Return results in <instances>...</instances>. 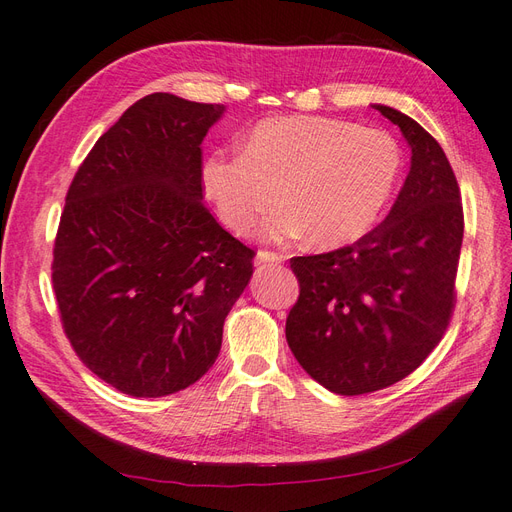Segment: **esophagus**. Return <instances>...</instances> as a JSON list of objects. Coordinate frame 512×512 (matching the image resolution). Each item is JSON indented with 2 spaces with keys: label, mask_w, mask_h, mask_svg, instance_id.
Returning a JSON list of instances; mask_svg holds the SVG:
<instances>
[{
  "label": "esophagus",
  "mask_w": 512,
  "mask_h": 512,
  "mask_svg": "<svg viewBox=\"0 0 512 512\" xmlns=\"http://www.w3.org/2000/svg\"><path fill=\"white\" fill-rule=\"evenodd\" d=\"M284 254H277L271 250H260L256 254V265H275V262H282Z\"/></svg>",
  "instance_id": "obj_1"
}]
</instances>
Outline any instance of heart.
<instances>
[{"label": "heart", "instance_id": "obj_1", "mask_svg": "<svg viewBox=\"0 0 512 512\" xmlns=\"http://www.w3.org/2000/svg\"><path fill=\"white\" fill-rule=\"evenodd\" d=\"M399 168L401 151L389 132L327 117H277L247 132L241 153H209L200 181L224 224L241 235L280 190L286 209L265 224V235L284 239L305 230L309 243L333 247L378 220Z\"/></svg>", "mask_w": 512, "mask_h": 512}]
</instances>
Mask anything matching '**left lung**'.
Instances as JSON below:
<instances>
[{"mask_svg": "<svg viewBox=\"0 0 512 512\" xmlns=\"http://www.w3.org/2000/svg\"><path fill=\"white\" fill-rule=\"evenodd\" d=\"M412 149L384 222L339 250L290 258L299 299L286 318L294 359L337 395H367L410 376L451 322L463 241L459 183L440 143L376 104Z\"/></svg>", "mask_w": 512, "mask_h": 512, "instance_id": "left-lung-1", "label": "left lung"}]
</instances>
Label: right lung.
I'll return each instance as SVG.
<instances>
[{
    "label": "right lung",
    "mask_w": 512,
    "mask_h": 512,
    "mask_svg": "<svg viewBox=\"0 0 512 512\" xmlns=\"http://www.w3.org/2000/svg\"><path fill=\"white\" fill-rule=\"evenodd\" d=\"M222 104L134 102L76 170L53 247V290L76 356L132 397L203 378L254 273L252 247L203 205V145Z\"/></svg>",
    "instance_id": "obj_1"
}]
</instances>
